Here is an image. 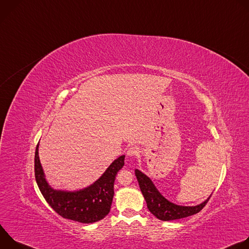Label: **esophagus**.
Here are the masks:
<instances>
[{"instance_id": "esophagus-1", "label": "esophagus", "mask_w": 249, "mask_h": 249, "mask_svg": "<svg viewBox=\"0 0 249 249\" xmlns=\"http://www.w3.org/2000/svg\"><path fill=\"white\" fill-rule=\"evenodd\" d=\"M140 155V150L138 147H130L127 151V156L130 158H135Z\"/></svg>"}]
</instances>
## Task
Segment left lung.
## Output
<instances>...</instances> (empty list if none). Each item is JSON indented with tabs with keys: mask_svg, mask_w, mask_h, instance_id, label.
Returning a JSON list of instances; mask_svg holds the SVG:
<instances>
[{
	"mask_svg": "<svg viewBox=\"0 0 249 249\" xmlns=\"http://www.w3.org/2000/svg\"><path fill=\"white\" fill-rule=\"evenodd\" d=\"M140 189L146 200L147 207L152 214L160 221H172L186 218L199 213L208 203L212 194L201 204L196 206L176 205L166 198L157 189L154 182L145 173L139 169L135 170Z\"/></svg>",
	"mask_w": 249,
	"mask_h": 249,
	"instance_id": "left-lung-1",
	"label": "left lung"
}]
</instances>
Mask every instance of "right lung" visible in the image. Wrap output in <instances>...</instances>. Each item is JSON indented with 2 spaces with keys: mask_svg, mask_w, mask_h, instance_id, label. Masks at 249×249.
Instances as JSON below:
<instances>
[{
  "mask_svg": "<svg viewBox=\"0 0 249 249\" xmlns=\"http://www.w3.org/2000/svg\"><path fill=\"white\" fill-rule=\"evenodd\" d=\"M39 144L35 150L34 171L39 190L50 207L65 219L82 224H91L108 215L114 196V181L117 172L123 167L125 156H120L91 185L67 191L54 189L45 178L39 156Z\"/></svg>",
  "mask_w": 249,
  "mask_h": 249,
  "instance_id": "right-lung-1",
  "label": "right lung"
}]
</instances>
